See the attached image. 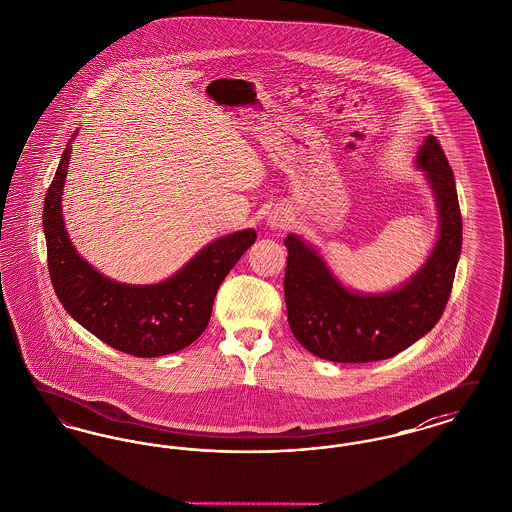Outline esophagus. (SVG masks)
<instances>
[{"instance_id": "1", "label": "esophagus", "mask_w": 512, "mask_h": 512, "mask_svg": "<svg viewBox=\"0 0 512 512\" xmlns=\"http://www.w3.org/2000/svg\"><path fill=\"white\" fill-rule=\"evenodd\" d=\"M288 211L284 207H274L270 209L267 215V224L270 230H278V228H284L288 224Z\"/></svg>"}]
</instances>
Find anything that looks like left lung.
Returning a JSON list of instances; mask_svg holds the SVG:
<instances>
[{"instance_id":"obj_1","label":"left lung","mask_w":512,"mask_h":512,"mask_svg":"<svg viewBox=\"0 0 512 512\" xmlns=\"http://www.w3.org/2000/svg\"><path fill=\"white\" fill-rule=\"evenodd\" d=\"M438 207V240L424 265L390 292L349 290L315 245L288 234L284 293L295 340L332 363H370L426 336L443 315L463 245V220L449 161L434 136L414 159Z\"/></svg>"}]
</instances>
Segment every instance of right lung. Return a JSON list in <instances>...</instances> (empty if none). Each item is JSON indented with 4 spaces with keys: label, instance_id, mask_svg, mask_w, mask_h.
Returning a JSON list of instances; mask_svg holds the SVG:
<instances>
[{
    "label": "right lung",
    "instance_id": "1",
    "mask_svg": "<svg viewBox=\"0 0 512 512\" xmlns=\"http://www.w3.org/2000/svg\"><path fill=\"white\" fill-rule=\"evenodd\" d=\"M73 140L63 151L44 201L49 276L61 305L103 343L134 357H161L188 347L207 328L217 290L255 244V230L213 240L163 282L136 286L111 280L78 255L65 228L61 195Z\"/></svg>",
    "mask_w": 512,
    "mask_h": 512
}]
</instances>
